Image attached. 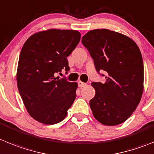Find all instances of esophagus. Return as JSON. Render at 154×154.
Masks as SVG:
<instances>
[{
	"instance_id": "34e87169",
	"label": "esophagus",
	"mask_w": 154,
	"mask_h": 154,
	"mask_svg": "<svg viewBox=\"0 0 154 154\" xmlns=\"http://www.w3.org/2000/svg\"><path fill=\"white\" fill-rule=\"evenodd\" d=\"M85 85H86V83H84L81 81L79 82V88H82V87H85Z\"/></svg>"
}]
</instances>
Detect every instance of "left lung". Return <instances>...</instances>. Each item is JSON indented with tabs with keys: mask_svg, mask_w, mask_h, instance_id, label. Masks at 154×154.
Segmentation results:
<instances>
[{
	"mask_svg": "<svg viewBox=\"0 0 154 154\" xmlns=\"http://www.w3.org/2000/svg\"><path fill=\"white\" fill-rule=\"evenodd\" d=\"M82 43L96 71L105 72V82L91 83L95 90L89 101L93 115L104 125L123 123L135 111L143 94V64L137 45L125 35L107 29L89 31Z\"/></svg>",
	"mask_w": 154,
	"mask_h": 154,
	"instance_id": "left-lung-1",
	"label": "left lung"
}]
</instances>
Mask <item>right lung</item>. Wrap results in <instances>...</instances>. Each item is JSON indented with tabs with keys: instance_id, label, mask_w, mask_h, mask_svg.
<instances>
[{
	"instance_id": "obj_1",
	"label": "right lung",
	"mask_w": 154,
	"mask_h": 154,
	"mask_svg": "<svg viewBox=\"0 0 154 154\" xmlns=\"http://www.w3.org/2000/svg\"><path fill=\"white\" fill-rule=\"evenodd\" d=\"M77 30L52 29L32 35L21 49L17 82L23 104L33 119L55 125L67 115L76 97L77 82L56 77L69 70L67 57L77 46Z\"/></svg>"
}]
</instances>
